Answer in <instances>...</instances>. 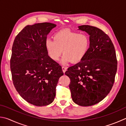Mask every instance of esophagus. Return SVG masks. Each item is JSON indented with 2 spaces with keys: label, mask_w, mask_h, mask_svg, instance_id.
<instances>
[{
  "label": "esophagus",
  "mask_w": 126,
  "mask_h": 126,
  "mask_svg": "<svg viewBox=\"0 0 126 126\" xmlns=\"http://www.w3.org/2000/svg\"><path fill=\"white\" fill-rule=\"evenodd\" d=\"M62 70H63V72L64 73H65V72L66 71V70H67V68L65 67H62Z\"/></svg>",
  "instance_id": "obj_1"
}]
</instances>
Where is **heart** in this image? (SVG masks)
I'll return each instance as SVG.
<instances>
[{"mask_svg": "<svg viewBox=\"0 0 126 126\" xmlns=\"http://www.w3.org/2000/svg\"><path fill=\"white\" fill-rule=\"evenodd\" d=\"M89 44V38L86 34L63 30L54 35V41L46 40V48L54 61L59 60L63 51L61 63L66 65L70 62L77 63L81 61L88 50Z\"/></svg>", "mask_w": 126, "mask_h": 126, "instance_id": "heart-1", "label": "heart"}]
</instances>
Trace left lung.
Returning a JSON list of instances; mask_svg holds the SVG:
<instances>
[{"label": "left lung", "instance_id": "left-lung-1", "mask_svg": "<svg viewBox=\"0 0 126 126\" xmlns=\"http://www.w3.org/2000/svg\"><path fill=\"white\" fill-rule=\"evenodd\" d=\"M78 30L89 35L90 44L82 60L68 68L69 88L73 101L78 105H94L110 93L115 81L117 62L112 41L103 31L82 25Z\"/></svg>", "mask_w": 126, "mask_h": 126}]
</instances>
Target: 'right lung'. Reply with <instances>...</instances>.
I'll list each match as a JSON object with an SVG mask.
<instances>
[{
    "label": "right lung",
    "instance_id": "right-lung-1",
    "mask_svg": "<svg viewBox=\"0 0 126 126\" xmlns=\"http://www.w3.org/2000/svg\"><path fill=\"white\" fill-rule=\"evenodd\" d=\"M56 25L50 22L27 25L12 47L10 68L16 91L28 103L37 106L50 104L55 98L61 66L52 60L46 48L47 37Z\"/></svg>",
    "mask_w": 126,
    "mask_h": 126
}]
</instances>
